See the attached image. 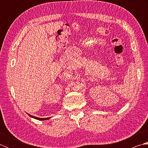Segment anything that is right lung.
Segmentation results:
<instances>
[{
	"instance_id": "obj_1",
	"label": "right lung",
	"mask_w": 148,
	"mask_h": 148,
	"mask_svg": "<svg viewBox=\"0 0 148 148\" xmlns=\"http://www.w3.org/2000/svg\"><path fill=\"white\" fill-rule=\"evenodd\" d=\"M29 114V116H30V117H32V118H35V119H38V120H46V119H49L50 118H37V117H36V116H32V115H30V114Z\"/></svg>"
}]
</instances>
